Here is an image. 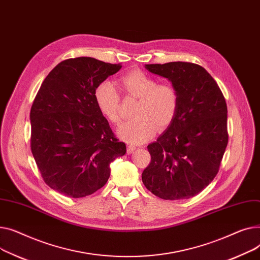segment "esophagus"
Returning a JSON list of instances; mask_svg holds the SVG:
<instances>
[{
  "mask_svg": "<svg viewBox=\"0 0 260 260\" xmlns=\"http://www.w3.org/2000/svg\"><path fill=\"white\" fill-rule=\"evenodd\" d=\"M135 150H136V147H135V146H133V145H128V147H127V153H128V154H132Z\"/></svg>",
  "mask_w": 260,
  "mask_h": 260,
  "instance_id": "esophagus-1",
  "label": "esophagus"
}]
</instances>
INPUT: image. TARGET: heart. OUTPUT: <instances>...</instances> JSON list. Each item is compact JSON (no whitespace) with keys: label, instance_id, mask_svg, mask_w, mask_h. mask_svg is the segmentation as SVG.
I'll return each instance as SVG.
<instances>
[{"label":"heart","instance_id":"heart-1","mask_svg":"<svg viewBox=\"0 0 260 260\" xmlns=\"http://www.w3.org/2000/svg\"><path fill=\"white\" fill-rule=\"evenodd\" d=\"M125 93L139 100L133 116L117 129V135L130 144H143L156 132L171 124L178 106L176 90L141 70H133L119 79ZM94 101L101 114L112 124H118L119 94L110 81L100 83L94 90Z\"/></svg>","mask_w":260,"mask_h":260}]
</instances>
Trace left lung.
Returning a JSON list of instances; mask_svg holds the SVG:
<instances>
[{
  "label": "left lung",
  "instance_id": "1",
  "mask_svg": "<svg viewBox=\"0 0 260 260\" xmlns=\"http://www.w3.org/2000/svg\"><path fill=\"white\" fill-rule=\"evenodd\" d=\"M177 92L176 114L156 142L148 146L151 162L142 179L162 200L193 197L216 176L228 145V109L217 83L200 65L149 64Z\"/></svg>",
  "mask_w": 260,
  "mask_h": 260
}]
</instances>
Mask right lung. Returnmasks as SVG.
<instances>
[{
	"instance_id": "right-lung-1",
	"label": "right lung",
	"mask_w": 260,
	"mask_h": 260,
	"mask_svg": "<svg viewBox=\"0 0 260 260\" xmlns=\"http://www.w3.org/2000/svg\"><path fill=\"white\" fill-rule=\"evenodd\" d=\"M121 68L93 57L69 58L46 76L30 110L31 151L44 181L72 198L101 189L110 164L125 155L94 101L96 86Z\"/></svg>"
}]
</instances>
